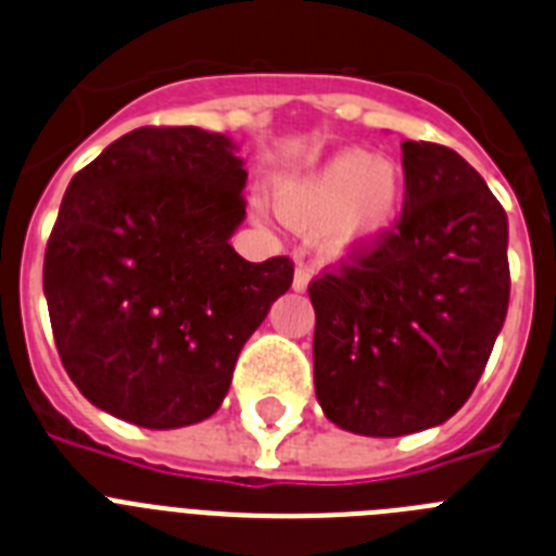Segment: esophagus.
<instances>
[{"label": "esophagus", "mask_w": 556, "mask_h": 556, "mask_svg": "<svg viewBox=\"0 0 556 556\" xmlns=\"http://www.w3.org/2000/svg\"><path fill=\"white\" fill-rule=\"evenodd\" d=\"M307 285H311V268H305V265H296V271H293V291L296 293L307 291Z\"/></svg>", "instance_id": "obj_1"}]
</instances>
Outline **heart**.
I'll use <instances>...</instances> for the list:
<instances>
[{
    "mask_svg": "<svg viewBox=\"0 0 556 556\" xmlns=\"http://www.w3.org/2000/svg\"><path fill=\"white\" fill-rule=\"evenodd\" d=\"M403 195V167L358 148L338 151L311 170L274 181L279 218L293 229L318 226V251L336 263L378 249L397 224Z\"/></svg>",
    "mask_w": 556,
    "mask_h": 556,
    "instance_id": "b5f03b06",
    "label": "heart"
}]
</instances>
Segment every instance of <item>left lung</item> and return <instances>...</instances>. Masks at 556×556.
<instances>
[{"mask_svg": "<svg viewBox=\"0 0 556 556\" xmlns=\"http://www.w3.org/2000/svg\"><path fill=\"white\" fill-rule=\"evenodd\" d=\"M397 229L341 274L313 279V383L330 422L405 437L467 403L509 307V220L445 144L403 142Z\"/></svg>", "mask_w": 556, "mask_h": 556, "instance_id": "left-lung-1", "label": "left lung"}]
</instances>
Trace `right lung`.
Here are the masks:
<instances>
[{"label": "right lung", "mask_w": 556, "mask_h": 556, "mask_svg": "<svg viewBox=\"0 0 556 556\" xmlns=\"http://www.w3.org/2000/svg\"><path fill=\"white\" fill-rule=\"evenodd\" d=\"M238 151L195 125L137 128L66 187L45 296L58 355L100 412L151 431L212 417L291 288V260L229 245L245 218Z\"/></svg>", "instance_id": "add662e5"}]
</instances>
